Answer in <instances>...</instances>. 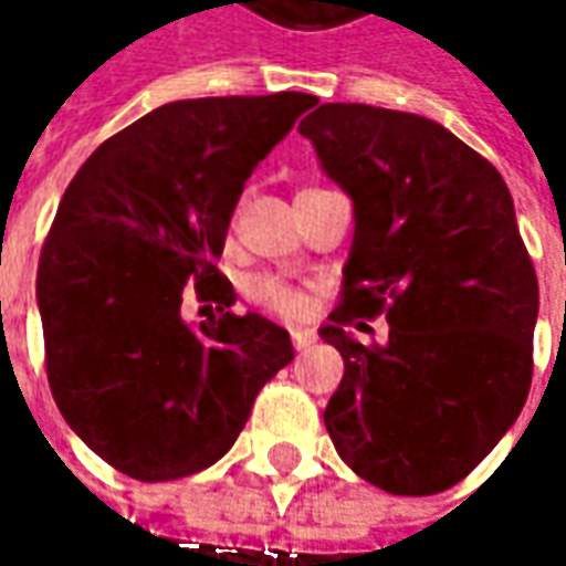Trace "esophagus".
I'll return each mask as SVG.
<instances>
[{"label":"esophagus","instance_id":"esophagus-1","mask_svg":"<svg viewBox=\"0 0 566 566\" xmlns=\"http://www.w3.org/2000/svg\"><path fill=\"white\" fill-rule=\"evenodd\" d=\"M290 337H293L295 349L302 353V349H308V346L315 343L317 334H315V331H308V327H293V331H290Z\"/></svg>","mask_w":566,"mask_h":566}]
</instances>
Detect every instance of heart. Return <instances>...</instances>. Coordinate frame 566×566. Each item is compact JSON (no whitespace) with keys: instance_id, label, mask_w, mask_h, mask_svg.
Instances as JSON below:
<instances>
[{"instance_id":"b5f03b06","label":"heart","mask_w":566,"mask_h":566,"mask_svg":"<svg viewBox=\"0 0 566 566\" xmlns=\"http://www.w3.org/2000/svg\"><path fill=\"white\" fill-rule=\"evenodd\" d=\"M245 295L251 302L276 317H302L308 312V295L302 293L298 286L286 283L283 276H273V273H261V276H251L245 283Z\"/></svg>"}]
</instances>
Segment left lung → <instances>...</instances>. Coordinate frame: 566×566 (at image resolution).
I'll return each instance as SVG.
<instances>
[{"label":"left lung","mask_w":566,"mask_h":566,"mask_svg":"<svg viewBox=\"0 0 566 566\" xmlns=\"http://www.w3.org/2000/svg\"><path fill=\"white\" fill-rule=\"evenodd\" d=\"M298 132L353 198L343 298L317 331L343 356L324 409L339 460L390 494H438L479 467L533 384L538 280L501 172L444 125L324 103ZM384 314L387 344L348 331Z\"/></svg>","instance_id":"1"}]
</instances>
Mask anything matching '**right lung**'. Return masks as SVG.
Instances as JSON below:
<instances>
[{"instance_id":"1","label":"right lung","mask_w":566,"mask_h":566,"mask_svg":"<svg viewBox=\"0 0 566 566\" xmlns=\"http://www.w3.org/2000/svg\"><path fill=\"white\" fill-rule=\"evenodd\" d=\"M315 103L280 91L157 106L99 144L59 201L36 268L50 390L77 438L138 482L213 467L293 361L280 324L227 312L217 261L245 179ZM186 282L224 315L186 325Z\"/></svg>"}]
</instances>
